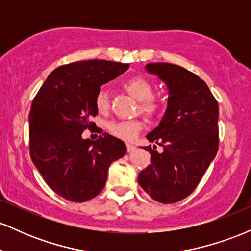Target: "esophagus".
I'll return each mask as SVG.
<instances>
[{
    "label": "esophagus",
    "mask_w": 251,
    "mask_h": 251,
    "mask_svg": "<svg viewBox=\"0 0 251 251\" xmlns=\"http://www.w3.org/2000/svg\"><path fill=\"white\" fill-rule=\"evenodd\" d=\"M135 150V146L132 144H127V152H133Z\"/></svg>",
    "instance_id": "esophagus-1"
}]
</instances>
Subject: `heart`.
<instances>
[{
    "mask_svg": "<svg viewBox=\"0 0 251 251\" xmlns=\"http://www.w3.org/2000/svg\"><path fill=\"white\" fill-rule=\"evenodd\" d=\"M126 91L139 101V112L148 117H153L159 111V103L152 98L153 87L146 77L135 75L124 82ZM96 107L99 112H105L108 108V94L105 89H100L96 96ZM143 123L140 120L127 122H112L108 124V129L112 134L124 140H132L142 131Z\"/></svg>",
    "mask_w": 251,
    "mask_h": 251,
    "instance_id": "b5f03b06",
    "label": "heart"
}]
</instances>
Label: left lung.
<instances>
[{
	"label": "left lung",
	"instance_id": "left-lung-1",
	"mask_svg": "<svg viewBox=\"0 0 251 251\" xmlns=\"http://www.w3.org/2000/svg\"><path fill=\"white\" fill-rule=\"evenodd\" d=\"M145 70L157 75L169 91L168 106L159 125L146 135L144 148L151 164L138 181L146 194L164 204L184 200L197 188L218 150V103L205 82L180 66L148 63Z\"/></svg>",
	"mask_w": 251,
	"mask_h": 251
}]
</instances>
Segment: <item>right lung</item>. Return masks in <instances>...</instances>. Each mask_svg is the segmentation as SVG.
Masks as SVG:
<instances>
[{"instance_id": "add662e5", "label": "right lung", "mask_w": 251, "mask_h": 251, "mask_svg": "<svg viewBox=\"0 0 251 251\" xmlns=\"http://www.w3.org/2000/svg\"><path fill=\"white\" fill-rule=\"evenodd\" d=\"M128 63L87 60L60 66L48 75L31 103L30 158L48 186L65 200L85 201L101 192L112 162L126 153L123 140L82 132L96 124V96L103 83L128 70Z\"/></svg>"}]
</instances>
